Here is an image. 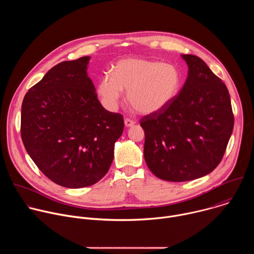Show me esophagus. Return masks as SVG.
Returning a JSON list of instances; mask_svg holds the SVG:
<instances>
[{"instance_id": "1", "label": "esophagus", "mask_w": 254, "mask_h": 254, "mask_svg": "<svg viewBox=\"0 0 254 254\" xmlns=\"http://www.w3.org/2000/svg\"><path fill=\"white\" fill-rule=\"evenodd\" d=\"M134 125V122L132 120H129V119H126L125 120V126L126 127H132Z\"/></svg>"}]
</instances>
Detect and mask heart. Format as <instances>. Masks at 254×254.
Wrapping results in <instances>:
<instances>
[{"label":"heart","instance_id":"b5f03b06","mask_svg":"<svg viewBox=\"0 0 254 254\" xmlns=\"http://www.w3.org/2000/svg\"><path fill=\"white\" fill-rule=\"evenodd\" d=\"M182 78L180 70L171 63L143 58H126L115 64L112 76L104 75L97 85V93L108 111H116L123 96L143 116L157 115L177 96Z\"/></svg>","mask_w":254,"mask_h":254}]
</instances>
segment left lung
I'll use <instances>...</instances> for the list:
<instances>
[{"instance_id":"obj_1","label":"left lung","mask_w":254,"mask_h":254,"mask_svg":"<svg viewBox=\"0 0 254 254\" xmlns=\"http://www.w3.org/2000/svg\"><path fill=\"white\" fill-rule=\"evenodd\" d=\"M188 77L163 112L140 120L143 156L151 172L170 182L211 173L221 162L234 117L226 85L199 57L182 54Z\"/></svg>"}]
</instances>
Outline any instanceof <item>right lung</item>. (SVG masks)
Wrapping results in <instances>:
<instances>
[{"label":"right lung","mask_w":254,"mask_h":254,"mask_svg":"<svg viewBox=\"0 0 254 254\" xmlns=\"http://www.w3.org/2000/svg\"><path fill=\"white\" fill-rule=\"evenodd\" d=\"M90 57L52 67L26 93L21 111L25 149L52 182L66 188L91 186L114 160L124 131L120 114L107 112L87 75Z\"/></svg>","instance_id":"right-lung-1"}]
</instances>
